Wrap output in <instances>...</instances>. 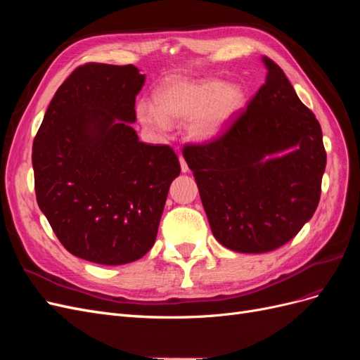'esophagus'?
Returning a JSON list of instances; mask_svg holds the SVG:
<instances>
[{
  "instance_id": "34e87169",
  "label": "esophagus",
  "mask_w": 360,
  "mask_h": 360,
  "mask_svg": "<svg viewBox=\"0 0 360 360\" xmlns=\"http://www.w3.org/2000/svg\"><path fill=\"white\" fill-rule=\"evenodd\" d=\"M180 168H181V172H188L189 171V167H188V163H186V160H184L181 156H180Z\"/></svg>"
}]
</instances>
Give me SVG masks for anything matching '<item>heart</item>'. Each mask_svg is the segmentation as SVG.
<instances>
[{
  "label": "heart",
  "instance_id": "obj_1",
  "mask_svg": "<svg viewBox=\"0 0 360 360\" xmlns=\"http://www.w3.org/2000/svg\"><path fill=\"white\" fill-rule=\"evenodd\" d=\"M155 105L141 102L136 117L150 134L169 132L171 120H190L188 135L195 143H212L230 127L243 111L246 93L240 85L224 79H172L155 94Z\"/></svg>",
  "mask_w": 360,
  "mask_h": 360
}]
</instances>
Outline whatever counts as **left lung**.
Listing matches in <instances>:
<instances>
[{
  "mask_svg": "<svg viewBox=\"0 0 360 360\" xmlns=\"http://www.w3.org/2000/svg\"><path fill=\"white\" fill-rule=\"evenodd\" d=\"M264 63V85L230 130L183 151L214 238L242 254L269 252L302 230L326 168L317 118L278 64Z\"/></svg>",
  "mask_w": 360,
  "mask_h": 360,
  "instance_id": "8db88e82",
  "label": "left lung"
}]
</instances>
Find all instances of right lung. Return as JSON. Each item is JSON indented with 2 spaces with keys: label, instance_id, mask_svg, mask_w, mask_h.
<instances>
[{
  "label": "right lung",
  "instance_id": "add662e5",
  "mask_svg": "<svg viewBox=\"0 0 360 360\" xmlns=\"http://www.w3.org/2000/svg\"><path fill=\"white\" fill-rule=\"evenodd\" d=\"M146 75L89 63L53 94L32 143L37 204L70 254L122 266L155 245L180 163L139 141L135 99Z\"/></svg>",
  "mask_w": 360,
  "mask_h": 360
}]
</instances>
